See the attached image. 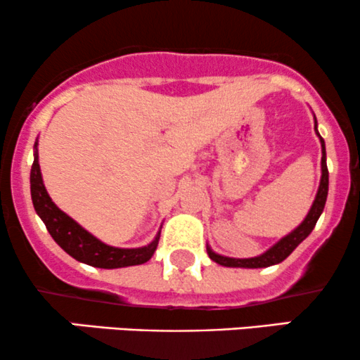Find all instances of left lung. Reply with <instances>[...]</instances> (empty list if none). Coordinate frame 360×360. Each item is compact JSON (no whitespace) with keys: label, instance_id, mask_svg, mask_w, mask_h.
<instances>
[{"label":"left lung","instance_id":"left-lung-1","mask_svg":"<svg viewBox=\"0 0 360 360\" xmlns=\"http://www.w3.org/2000/svg\"><path fill=\"white\" fill-rule=\"evenodd\" d=\"M315 130H316V118H315ZM316 134H318V130H316ZM318 137H320V134H318ZM320 142H321V152H323V157H321L320 188H318L316 198H315V201H313L311 210H309L307 218H304V221L301 223L298 229H296L295 232L286 235L284 238H281V240L276 243L274 247H271V249L267 250L266 254L259 255V257H252V259L223 257V255L214 254V252L208 247L206 250H208L210 259L214 260L217 264H220V266H225V267H249V269H257V267H269V266H274V264L283 262V260L286 259L288 255L291 254V252L295 250L296 247H298L300 243L303 242L309 233H311V230L315 229L318 218H320V214L325 208L326 196H328V169H326L325 142H323V139H321V137H320Z\"/></svg>","mask_w":360,"mask_h":360}]
</instances>
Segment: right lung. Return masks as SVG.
<instances>
[{
	"label": "right lung",
	"instance_id": "add662e5",
	"mask_svg": "<svg viewBox=\"0 0 360 360\" xmlns=\"http://www.w3.org/2000/svg\"><path fill=\"white\" fill-rule=\"evenodd\" d=\"M30 191L35 212L42 218L49 233L52 235L53 240L59 243L62 249L68 252L71 257L79 260V262L89 264L93 267H101V269H117V267L139 266V264L147 262L154 255L160 233L147 247H140V249H117V247H110L100 242L96 237L86 232L81 225H77L71 217L60 212L53 205V201L51 200L44 186L37 150L30 172Z\"/></svg>",
	"mask_w": 360,
	"mask_h": 360
}]
</instances>
